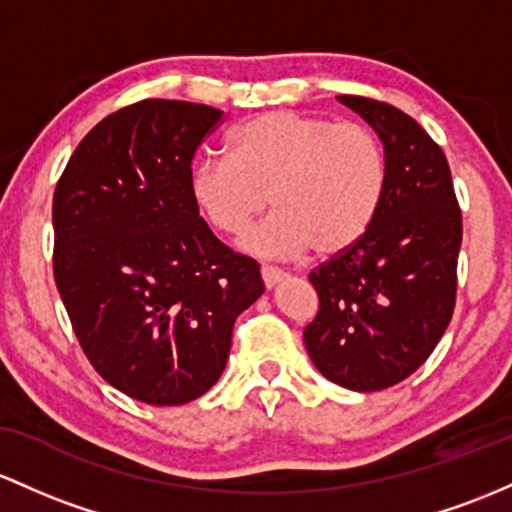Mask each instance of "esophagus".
Returning <instances> with one entry per match:
<instances>
[{"instance_id":"34e87169","label":"esophagus","mask_w":512,"mask_h":512,"mask_svg":"<svg viewBox=\"0 0 512 512\" xmlns=\"http://www.w3.org/2000/svg\"><path fill=\"white\" fill-rule=\"evenodd\" d=\"M261 278H263V285H266V290H273V287L283 280V271H278V268L273 266H263Z\"/></svg>"}]
</instances>
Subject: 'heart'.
I'll use <instances>...</instances> for the list:
<instances>
[{
	"instance_id": "heart-1",
	"label": "heart",
	"mask_w": 512,
	"mask_h": 512,
	"mask_svg": "<svg viewBox=\"0 0 512 512\" xmlns=\"http://www.w3.org/2000/svg\"><path fill=\"white\" fill-rule=\"evenodd\" d=\"M229 145L232 154H205L193 164L191 195L205 220L232 237L268 208L271 195L275 215L241 239L249 254L338 256L380 212L387 157L365 125L271 111L241 123Z\"/></svg>"
}]
</instances>
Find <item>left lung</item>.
Instances as JSON below:
<instances>
[{
    "label": "left lung",
    "mask_w": 512,
    "mask_h": 512,
    "mask_svg": "<svg viewBox=\"0 0 512 512\" xmlns=\"http://www.w3.org/2000/svg\"><path fill=\"white\" fill-rule=\"evenodd\" d=\"M380 137L387 188L365 237L309 273V358L350 392H380L426 363L452 319L462 212L442 149L389 103L338 96Z\"/></svg>",
    "instance_id": "8db88e82"
}]
</instances>
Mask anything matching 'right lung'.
<instances>
[{
    "mask_svg": "<svg viewBox=\"0 0 512 512\" xmlns=\"http://www.w3.org/2000/svg\"><path fill=\"white\" fill-rule=\"evenodd\" d=\"M222 120L147 99L79 142L53 198L55 283L96 372L152 406L220 380L232 326L263 295L258 263L217 241L191 195V159Z\"/></svg>",
    "mask_w": 512,
    "mask_h": 512,
    "instance_id": "right-lung-1",
    "label": "right lung"
}]
</instances>
